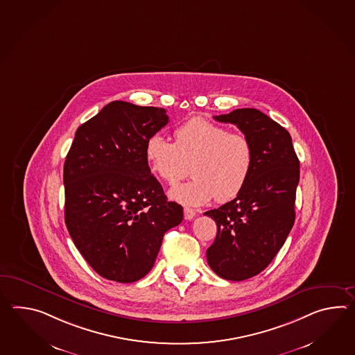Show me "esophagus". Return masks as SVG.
Here are the masks:
<instances>
[{
  "label": "esophagus",
  "instance_id": "34e87169",
  "mask_svg": "<svg viewBox=\"0 0 355 355\" xmlns=\"http://www.w3.org/2000/svg\"><path fill=\"white\" fill-rule=\"evenodd\" d=\"M183 214H184V219L186 220H192L195 216H196V211L191 207H184L183 209Z\"/></svg>",
  "mask_w": 355,
  "mask_h": 355
}]
</instances>
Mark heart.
<instances>
[{
    "label": "heart",
    "mask_w": 355,
    "mask_h": 355,
    "mask_svg": "<svg viewBox=\"0 0 355 355\" xmlns=\"http://www.w3.org/2000/svg\"><path fill=\"white\" fill-rule=\"evenodd\" d=\"M174 142L162 135L150 136L145 158L151 173L166 184H175L187 173L191 181L175 186L169 197L189 206L210 200L228 202L247 184L254 164L252 142L243 134L195 117L174 130Z\"/></svg>",
    "instance_id": "1"
}]
</instances>
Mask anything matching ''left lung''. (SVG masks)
I'll return each instance as SVG.
<instances>
[{
	"label": "left lung",
	"instance_id": "left-lung-1",
	"mask_svg": "<svg viewBox=\"0 0 355 355\" xmlns=\"http://www.w3.org/2000/svg\"><path fill=\"white\" fill-rule=\"evenodd\" d=\"M214 119L236 125L254 151L243 191L205 213L218 225L206 251L209 266L223 279L242 282L268 268L292 230L300 160L291 134L259 110L241 108Z\"/></svg>",
	"mask_w": 355,
	"mask_h": 355
}]
</instances>
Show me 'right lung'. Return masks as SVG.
<instances>
[{"label":"right lung","mask_w":355,"mask_h":355,"mask_svg":"<svg viewBox=\"0 0 355 355\" xmlns=\"http://www.w3.org/2000/svg\"><path fill=\"white\" fill-rule=\"evenodd\" d=\"M164 108L114 101L78 128L63 166L64 221L99 275L134 283L154 266L163 236L183 219L145 158Z\"/></svg>","instance_id":"1"}]
</instances>
